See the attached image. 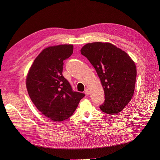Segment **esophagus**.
Wrapping results in <instances>:
<instances>
[{
	"mask_svg": "<svg viewBox=\"0 0 160 160\" xmlns=\"http://www.w3.org/2000/svg\"><path fill=\"white\" fill-rule=\"evenodd\" d=\"M85 94H86V96L89 95V91L88 89H86V90L85 91Z\"/></svg>",
	"mask_w": 160,
	"mask_h": 160,
	"instance_id": "1",
	"label": "esophagus"
}]
</instances>
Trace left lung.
Listing matches in <instances>:
<instances>
[{"label":"left lung","mask_w":160,"mask_h":160,"mask_svg":"<svg viewBox=\"0 0 160 160\" xmlns=\"http://www.w3.org/2000/svg\"><path fill=\"white\" fill-rule=\"evenodd\" d=\"M80 52L94 67L103 87L105 100L100 109L112 115L119 113L133 95L135 63L127 52L110 43H88Z\"/></svg>","instance_id":"obj_1"}]
</instances>
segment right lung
<instances>
[{"instance_id":"obj_1","label":"right lung","mask_w":160,"mask_h":160,"mask_svg":"<svg viewBox=\"0 0 160 160\" xmlns=\"http://www.w3.org/2000/svg\"><path fill=\"white\" fill-rule=\"evenodd\" d=\"M72 52V45L47 47L35 59L27 74V88L32 102L54 121L69 118L85 96L73 91L62 75L63 61Z\"/></svg>"}]
</instances>
